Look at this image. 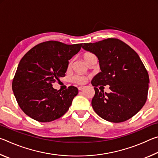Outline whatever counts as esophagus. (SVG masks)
Segmentation results:
<instances>
[{"mask_svg": "<svg viewBox=\"0 0 158 158\" xmlns=\"http://www.w3.org/2000/svg\"><path fill=\"white\" fill-rule=\"evenodd\" d=\"M84 86H79L78 87V89H79V90H82L83 89H84Z\"/></svg>", "mask_w": 158, "mask_h": 158, "instance_id": "1", "label": "esophagus"}]
</instances>
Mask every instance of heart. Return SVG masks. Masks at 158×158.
<instances>
[{
	"label": "heart",
	"instance_id": "1",
	"mask_svg": "<svg viewBox=\"0 0 158 158\" xmlns=\"http://www.w3.org/2000/svg\"><path fill=\"white\" fill-rule=\"evenodd\" d=\"M95 55L90 52L85 53L84 55V60L86 61V63L88 62V60L90 59V58L93 57H95ZM72 81L74 83H76V84H84L85 81V77L84 76L79 75V74H76V75H74L73 77H72Z\"/></svg>",
	"mask_w": 158,
	"mask_h": 158
}]
</instances>
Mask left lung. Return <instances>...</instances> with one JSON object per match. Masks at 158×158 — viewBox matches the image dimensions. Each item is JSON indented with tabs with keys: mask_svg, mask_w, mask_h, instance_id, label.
Segmentation results:
<instances>
[{
	"mask_svg": "<svg viewBox=\"0 0 158 158\" xmlns=\"http://www.w3.org/2000/svg\"><path fill=\"white\" fill-rule=\"evenodd\" d=\"M82 47L97 56L100 63L101 73L91 81L95 86L91 105L95 113L112 123L131 118L143 107L148 97L149 76L139 55L117 38L84 43ZM106 85L111 93L104 94L97 88Z\"/></svg>",
	"mask_w": 158,
	"mask_h": 158,
	"instance_id": "obj_1",
	"label": "left lung"
}]
</instances>
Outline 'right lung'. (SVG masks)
Listing matches in <instances>:
<instances>
[{
    "instance_id": "1",
    "label": "right lung",
    "mask_w": 158,
    "mask_h": 158,
    "mask_svg": "<svg viewBox=\"0 0 158 158\" xmlns=\"http://www.w3.org/2000/svg\"><path fill=\"white\" fill-rule=\"evenodd\" d=\"M81 46L50 40L37 44L23 56L13 79L12 90L19 106L27 116L47 123L68 111L78 89L70 85L60 91L52 85L65 76L68 60Z\"/></svg>"
}]
</instances>
